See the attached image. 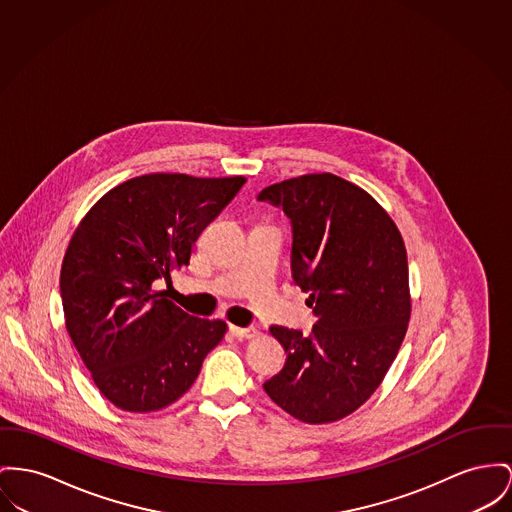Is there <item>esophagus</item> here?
Here are the masks:
<instances>
[{"mask_svg":"<svg viewBox=\"0 0 512 512\" xmlns=\"http://www.w3.org/2000/svg\"><path fill=\"white\" fill-rule=\"evenodd\" d=\"M231 334L239 340H250V338H256L258 336V330L256 328H239V326H231Z\"/></svg>","mask_w":512,"mask_h":512,"instance_id":"1","label":"esophagus"}]
</instances>
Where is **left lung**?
<instances>
[{
    "label": "left lung",
    "instance_id": "8db88e82",
    "mask_svg": "<svg viewBox=\"0 0 512 512\" xmlns=\"http://www.w3.org/2000/svg\"><path fill=\"white\" fill-rule=\"evenodd\" d=\"M258 200L291 219V272L318 318L308 336L270 328L287 361L264 390L303 423L338 421L373 396L406 336L404 239L371 194L330 172L277 182Z\"/></svg>",
    "mask_w": 512,
    "mask_h": 512
}]
</instances>
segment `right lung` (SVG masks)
Segmentation results:
<instances>
[{
	"instance_id": "obj_1",
	"label": "right lung",
	"mask_w": 512,
	"mask_h": 512,
	"mask_svg": "<svg viewBox=\"0 0 512 512\" xmlns=\"http://www.w3.org/2000/svg\"><path fill=\"white\" fill-rule=\"evenodd\" d=\"M244 182L143 174L106 192L77 225L60 273L66 330L116 408L171 406L223 340V320L186 314L155 285L190 264L200 233Z\"/></svg>"
}]
</instances>
